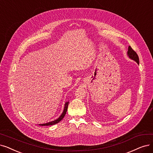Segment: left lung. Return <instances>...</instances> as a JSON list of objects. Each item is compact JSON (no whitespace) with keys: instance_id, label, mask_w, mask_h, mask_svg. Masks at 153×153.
<instances>
[{"instance_id":"8db88e82","label":"left lung","mask_w":153,"mask_h":153,"mask_svg":"<svg viewBox=\"0 0 153 153\" xmlns=\"http://www.w3.org/2000/svg\"><path fill=\"white\" fill-rule=\"evenodd\" d=\"M127 56L130 59L135 61V62L139 65V57L138 55L137 54V53L134 51L132 48L129 46V48H128V51H127Z\"/></svg>"}]
</instances>
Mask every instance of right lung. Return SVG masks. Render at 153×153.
Returning <instances> with one entry per match:
<instances>
[{
	"label": "right lung",
	"instance_id": "1",
	"mask_svg": "<svg viewBox=\"0 0 153 153\" xmlns=\"http://www.w3.org/2000/svg\"><path fill=\"white\" fill-rule=\"evenodd\" d=\"M68 103H69V102H65L63 111L62 115H61L57 119L54 120H53L51 122H49V123H45V124H39V126H51V125H54V124H56L58 123L59 122H60L61 120H62L63 119V117H65V114L66 113V111H67V108H68Z\"/></svg>",
	"mask_w": 153,
	"mask_h": 153
}]
</instances>
